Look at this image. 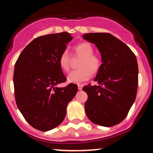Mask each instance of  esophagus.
Wrapping results in <instances>:
<instances>
[{"mask_svg": "<svg viewBox=\"0 0 153 153\" xmlns=\"http://www.w3.org/2000/svg\"><path fill=\"white\" fill-rule=\"evenodd\" d=\"M78 90H82V85H81V84H78Z\"/></svg>", "mask_w": 153, "mask_h": 153, "instance_id": "1", "label": "esophagus"}]
</instances>
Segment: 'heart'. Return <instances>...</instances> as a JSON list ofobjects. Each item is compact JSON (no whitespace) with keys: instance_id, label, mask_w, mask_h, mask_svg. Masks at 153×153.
<instances>
[{"instance_id":"obj_1","label":"heart","mask_w":153,"mask_h":153,"mask_svg":"<svg viewBox=\"0 0 153 153\" xmlns=\"http://www.w3.org/2000/svg\"><path fill=\"white\" fill-rule=\"evenodd\" d=\"M94 49L91 43L82 42L73 48L72 55L74 57H80L78 64L79 69L71 71L68 75V81L71 83L79 84L91 78V73L96 74L101 68V59L94 54ZM59 65L63 71H69L71 63V56L67 51L59 55Z\"/></svg>"}]
</instances>
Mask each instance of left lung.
Returning <instances> with one entry per match:
<instances>
[{"instance_id": "left-lung-1", "label": "left lung", "mask_w": 153, "mask_h": 153, "mask_svg": "<svg viewBox=\"0 0 153 153\" xmlns=\"http://www.w3.org/2000/svg\"><path fill=\"white\" fill-rule=\"evenodd\" d=\"M84 39L94 44L101 54V68L94 80L85 85L86 115L93 123L112 127L126 118L136 99L138 65L136 56L123 42L108 33H89Z\"/></svg>"}]
</instances>
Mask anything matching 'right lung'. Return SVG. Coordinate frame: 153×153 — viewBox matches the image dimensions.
<instances>
[{
    "label": "right lung",
    "mask_w": 153,
    "mask_h": 153,
    "mask_svg": "<svg viewBox=\"0 0 153 153\" xmlns=\"http://www.w3.org/2000/svg\"><path fill=\"white\" fill-rule=\"evenodd\" d=\"M72 39L68 32L39 36L24 48L15 63L16 103L26 122L38 130L47 131L59 125L78 91V85L73 83L56 87L67 80L58 59Z\"/></svg>",
    "instance_id": "1"
}]
</instances>
